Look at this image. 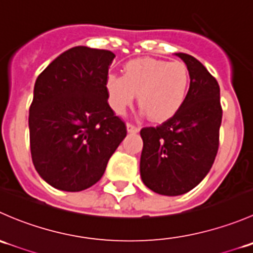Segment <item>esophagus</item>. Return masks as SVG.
<instances>
[{"label": "esophagus", "instance_id": "34e87169", "mask_svg": "<svg viewBox=\"0 0 253 253\" xmlns=\"http://www.w3.org/2000/svg\"><path fill=\"white\" fill-rule=\"evenodd\" d=\"M127 131L129 133H137L139 131V126H134L133 124H127Z\"/></svg>", "mask_w": 253, "mask_h": 253}]
</instances>
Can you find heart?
Returning a JSON list of instances; mask_svg holds the SVG:
<instances>
[{
    "instance_id": "1",
    "label": "heart",
    "mask_w": 253,
    "mask_h": 253,
    "mask_svg": "<svg viewBox=\"0 0 253 253\" xmlns=\"http://www.w3.org/2000/svg\"><path fill=\"white\" fill-rule=\"evenodd\" d=\"M190 84V71L185 63L143 57L128 61L122 77L109 76L105 89L109 103L117 114L126 111L134 95H138L139 108L152 121L160 122L182 108Z\"/></svg>"
}]
</instances>
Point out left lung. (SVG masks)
Masks as SVG:
<instances>
[{"label": "left lung", "instance_id": "left-lung-1", "mask_svg": "<svg viewBox=\"0 0 253 253\" xmlns=\"http://www.w3.org/2000/svg\"><path fill=\"white\" fill-rule=\"evenodd\" d=\"M176 56L187 66L190 90L182 108L157 127H143L141 176L164 196H178L198 185L211 170L219 148L223 110L216 79L193 56Z\"/></svg>", "mask_w": 253, "mask_h": 253}]
</instances>
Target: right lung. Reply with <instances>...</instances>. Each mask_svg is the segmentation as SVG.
Listing matches in <instances>:
<instances>
[{
	"label": "right lung",
	"instance_id": "obj_1",
	"mask_svg": "<svg viewBox=\"0 0 253 253\" xmlns=\"http://www.w3.org/2000/svg\"><path fill=\"white\" fill-rule=\"evenodd\" d=\"M114 57L109 50L76 46L38 76L29 109L30 152L52 187H91L126 137V124L110 108L105 89Z\"/></svg>",
	"mask_w": 253,
	"mask_h": 253
}]
</instances>
